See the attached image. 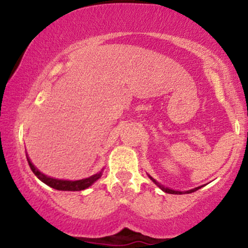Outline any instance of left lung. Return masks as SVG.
Masks as SVG:
<instances>
[{
  "label": "left lung",
  "mask_w": 248,
  "mask_h": 248,
  "mask_svg": "<svg viewBox=\"0 0 248 248\" xmlns=\"http://www.w3.org/2000/svg\"><path fill=\"white\" fill-rule=\"evenodd\" d=\"M149 178L152 179V181L154 182V183L156 184V186H157L158 187H160V189L162 190V191H164V192H167V193H172V195H182V193H191V192H193V191H197L198 189H201L202 186H198V187H195V189H191V190H187V191H176V190H171V189H169V187H164L163 186H161L160 183H157V182L155 181V179H154L152 176H149Z\"/></svg>",
  "instance_id": "8db88e82"
}]
</instances>
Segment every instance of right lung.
<instances>
[{"instance_id":"right-lung-1","label":"right lung","mask_w":248,"mask_h":248,"mask_svg":"<svg viewBox=\"0 0 248 248\" xmlns=\"http://www.w3.org/2000/svg\"><path fill=\"white\" fill-rule=\"evenodd\" d=\"M27 160L28 163L32 170V172L37 176V178L41 179L43 183H45L46 186H49L51 187L56 190H62V191H81V190L87 189L88 186H92L95 181H98L99 178L101 177L102 175V170L100 172L95 173V175L90 176L88 178H84V179H79V181H64V179H56L52 177H49V176L44 175V173L39 171L37 168L31 163L30 158L28 157L27 155Z\"/></svg>"}]
</instances>
